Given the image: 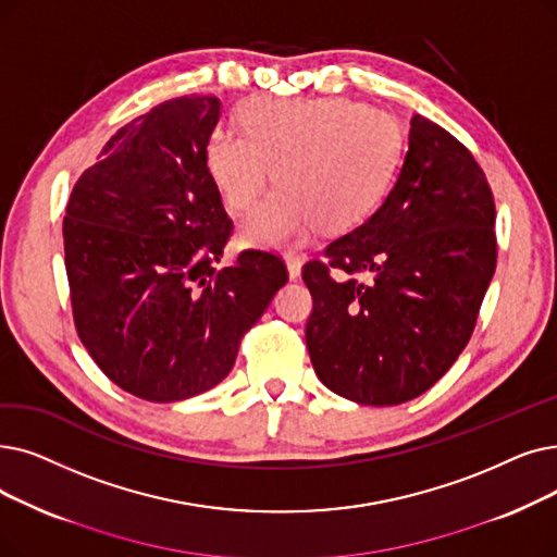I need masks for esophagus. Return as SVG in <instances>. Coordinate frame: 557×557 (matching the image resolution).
Instances as JSON below:
<instances>
[{
  "instance_id": "esophagus-1",
  "label": "esophagus",
  "mask_w": 557,
  "mask_h": 557,
  "mask_svg": "<svg viewBox=\"0 0 557 557\" xmlns=\"http://www.w3.org/2000/svg\"><path fill=\"white\" fill-rule=\"evenodd\" d=\"M286 271H288V277L296 280L300 277V269H302V257L296 255V252H286Z\"/></svg>"
}]
</instances>
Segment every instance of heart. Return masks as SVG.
I'll return each mask as SVG.
<instances>
[{
    "label": "heart",
    "instance_id": "obj_1",
    "mask_svg": "<svg viewBox=\"0 0 557 557\" xmlns=\"http://www.w3.org/2000/svg\"><path fill=\"white\" fill-rule=\"evenodd\" d=\"M238 129L209 134L207 168L227 209L244 213L273 165L277 188L240 225L250 246L298 244L313 223L336 232L364 221L403 154L394 115L342 98L250 100Z\"/></svg>",
    "mask_w": 557,
    "mask_h": 557
}]
</instances>
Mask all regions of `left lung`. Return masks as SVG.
<instances>
[{
    "mask_svg": "<svg viewBox=\"0 0 557 557\" xmlns=\"http://www.w3.org/2000/svg\"><path fill=\"white\" fill-rule=\"evenodd\" d=\"M494 223L473 154L414 115L382 207L302 265L307 350L327 389L375 407L425 394L473 334L496 269Z\"/></svg>",
    "mask_w": 557,
    "mask_h": 557,
    "instance_id": "1",
    "label": "left lung"
}]
</instances>
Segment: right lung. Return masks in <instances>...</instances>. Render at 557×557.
<instances>
[{"label": "right lung", "mask_w": 557, "mask_h": 557, "mask_svg": "<svg viewBox=\"0 0 557 557\" xmlns=\"http://www.w3.org/2000/svg\"><path fill=\"white\" fill-rule=\"evenodd\" d=\"M213 95L165 100L120 127L82 173L63 219L72 321L127 394L173 403L209 392L288 280L248 248L221 269L234 223L207 168Z\"/></svg>", "instance_id": "right-lung-1"}]
</instances>
